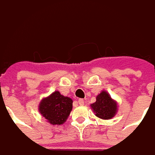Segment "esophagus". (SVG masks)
<instances>
[{
    "mask_svg": "<svg viewBox=\"0 0 155 155\" xmlns=\"http://www.w3.org/2000/svg\"><path fill=\"white\" fill-rule=\"evenodd\" d=\"M78 103H79V105H84V100L82 99V98H80V99H78Z\"/></svg>",
    "mask_w": 155,
    "mask_h": 155,
    "instance_id": "esophagus-1",
    "label": "esophagus"
}]
</instances>
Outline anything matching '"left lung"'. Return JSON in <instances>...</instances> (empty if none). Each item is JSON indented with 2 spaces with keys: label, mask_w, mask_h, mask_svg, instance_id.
I'll list each match as a JSON object with an SVG mask.
<instances>
[{
  "label": "left lung",
  "mask_w": 155,
  "mask_h": 155,
  "mask_svg": "<svg viewBox=\"0 0 155 155\" xmlns=\"http://www.w3.org/2000/svg\"><path fill=\"white\" fill-rule=\"evenodd\" d=\"M94 115L102 120H110L117 113V102L111 98L109 93L102 91L96 97V102L91 105Z\"/></svg>",
  "instance_id": "left-lung-1"
}]
</instances>
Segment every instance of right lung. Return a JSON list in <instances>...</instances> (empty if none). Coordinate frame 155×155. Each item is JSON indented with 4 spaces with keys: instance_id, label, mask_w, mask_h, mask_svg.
Segmentation results:
<instances>
[{
    "instance_id": "obj_1",
    "label": "right lung",
    "mask_w": 155,
    "mask_h": 155,
    "mask_svg": "<svg viewBox=\"0 0 155 155\" xmlns=\"http://www.w3.org/2000/svg\"><path fill=\"white\" fill-rule=\"evenodd\" d=\"M73 101L56 91L50 96L42 98L39 105V113L52 125L64 124L72 110Z\"/></svg>"
}]
</instances>
